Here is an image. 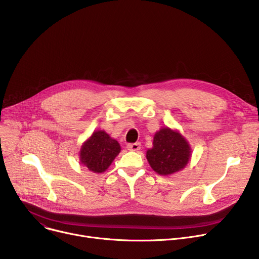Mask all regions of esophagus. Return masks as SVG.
Segmentation results:
<instances>
[{
	"mask_svg": "<svg viewBox=\"0 0 259 259\" xmlns=\"http://www.w3.org/2000/svg\"><path fill=\"white\" fill-rule=\"evenodd\" d=\"M127 149L130 151H139L141 149V144L140 143H134V144H129L127 146Z\"/></svg>",
	"mask_w": 259,
	"mask_h": 259,
	"instance_id": "1",
	"label": "esophagus"
}]
</instances>
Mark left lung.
<instances>
[{"instance_id":"left-lung-1","label":"left lung","mask_w":259,"mask_h":259,"mask_svg":"<svg viewBox=\"0 0 259 259\" xmlns=\"http://www.w3.org/2000/svg\"><path fill=\"white\" fill-rule=\"evenodd\" d=\"M191 147L179 130L159 129L153 138V147L146 153L150 167L159 175L168 176L183 170L191 159Z\"/></svg>"}]
</instances>
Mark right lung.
I'll list each match as a JSON object with an SVG mask.
<instances>
[{"label":"right lung","mask_w":259,"mask_h":259,"mask_svg":"<svg viewBox=\"0 0 259 259\" xmlns=\"http://www.w3.org/2000/svg\"><path fill=\"white\" fill-rule=\"evenodd\" d=\"M120 152L118 142L104 130L94 131L79 150V161L93 173H103Z\"/></svg>","instance_id":"right-lung-1"}]
</instances>
